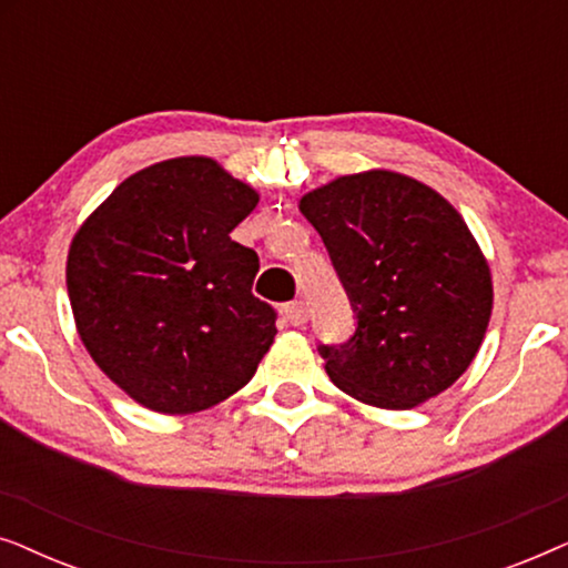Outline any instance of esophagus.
Segmentation results:
<instances>
[{
	"label": "esophagus",
	"instance_id": "esophagus-1",
	"mask_svg": "<svg viewBox=\"0 0 568 568\" xmlns=\"http://www.w3.org/2000/svg\"><path fill=\"white\" fill-rule=\"evenodd\" d=\"M284 317L292 325H305L307 323V305L305 302H290V305H284Z\"/></svg>",
	"mask_w": 568,
	"mask_h": 568
}]
</instances>
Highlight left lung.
<instances>
[{"instance_id":"1","label":"left lung","mask_w":568,"mask_h":568,"mask_svg":"<svg viewBox=\"0 0 568 568\" xmlns=\"http://www.w3.org/2000/svg\"><path fill=\"white\" fill-rule=\"evenodd\" d=\"M300 212L356 315L346 344L317 346L333 385L390 410L447 390L478 354L494 305L491 271L457 209L414 178L369 170L305 193Z\"/></svg>"}]
</instances>
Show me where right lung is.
<instances>
[{"label":"right lung","mask_w":568,"mask_h":568,"mask_svg":"<svg viewBox=\"0 0 568 568\" xmlns=\"http://www.w3.org/2000/svg\"><path fill=\"white\" fill-rule=\"evenodd\" d=\"M258 193L209 158L126 178L77 230L67 290L92 359L158 414H196L251 383L276 336L258 255L230 232Z\"/></svg>","instance_id":"add662e5"}]
</instances>
